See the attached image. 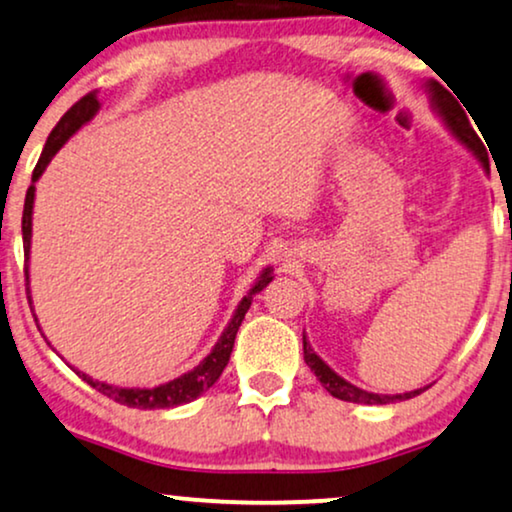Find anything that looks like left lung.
<instances>
[{"label":"left lung","mask_w":512,"mask_h":512,"mask_svg":"<svg viewBox=\"0 0 512 512\" xmlns=\"http://www.w3.org/2000/svg\"><path fill=\"white\" fill-rule=\"evenodd\" d=\"M428 94H430V101H432V108H435V113L439 118L444 120V125L449 127V132L454 134V137L461 141V144L468 148V151L475 155L477 160H480L484 172H489V155H487V148L480 141V137L475 134V129L470 127V120L465 111L461 108V103H458L454 96H451L442 84L430 80L428 84ZM302 349H304V361H307V366L312 368L316 380L326 387V392H331L333 397H338L342 401H354V404H392V401H404V399H411L416 397V394L425 392L428 387H420V390H411V392H404V394H375V392H366L361 390V387L347 383L342 375H338L333 371L331 366L323 361L319 354L314 352L312 345H309L307 335L302 333Z\"/></svg>","instance_id":"left-lung-1"}]
</instances>
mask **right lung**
I'll return each instance as SVG.
<instances>
[{"label":"right lung","mask_w":512,"mask_h":512,"mask_svg":"<svg viewBox=\"0 0 512 512\" xmlns=\"http://www.w3.org/2000/svg\"><path fill=\"white\" fill-rule=\"evenodd\" d=\"M99 108H101V103H99V99H96L94 92L82 96V99L77 101L61 120H58V125L51 129L47 144H44V151L35 165V172H32V184H30L28 193H25V205H23V252H25V286H28V293H30L28 260H30V238H32V205H35V181L42 177V172L47 170L51 158L61 151V146L66 144L70 137H73L77 129H80L82 125H87V122L92 120L96 113H99ZM271 271H274L271 267L264 269L260 278H257L255 286L250 288V293L245 295L241 302H238V307H236L234 316H231L229 326L224 328L222 335H219L217 345L212 347V352L208 354V357L200 361L196 368H191L189 373L179 375V378L170 380V383L158 385V387H118V385H108V383H101V380L89 378V375L82 371H75V373L80 375L84 383L92 385L94 390L106 394V397L118 401V404L132 406V409H172V406L189 404V401L198 399L203 392H208L210 387L219 380V375H222L226 364H229L238 326H241L245 314H248V309L252 304V295L260 293V290L269 286L271 278H274L271 276Z\"/></svg>","instance_id":"1"}]
</instances>
